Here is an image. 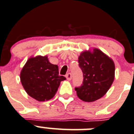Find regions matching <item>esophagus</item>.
<instances>
[{
    "label": "esophagus",
    "mask_w": 134,
    "mask_h": 134,
    "mask_svg": "<svg viewBox=\"0 0 134 134\" xmlns=\"http://www.w3.org/2000/svg\"><path fill=\"white\" fill-rule=\"evenodd\" d=\"M66 77L68 81H70L72 78V75H71V73H68V74L66 75Z\"/></svg>",
    "instance_id": "1"
}]
</instances>
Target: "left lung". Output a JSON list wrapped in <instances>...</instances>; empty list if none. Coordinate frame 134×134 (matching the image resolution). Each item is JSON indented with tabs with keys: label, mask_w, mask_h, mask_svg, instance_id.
I'll return each instance as SVG.
<instances>
[{
	"label": "left lung",
	"mask_w": 134,
	"mask_h": 134,
	"mask_svg": "<svg viewBox=\"0 0 134 134\" xmlns=\"http://www.w3.org/2000/svg\"><path fill=\"white\" fill-rule=\"evenodd\" d=\"M79 66L83 74V84L75 87L77 95L87 102L96 101L106 94L115 78V64L98 49L83 51L79 57Z\"/></svg>",
	"instance_id": "obj_1"
}]
</instances>
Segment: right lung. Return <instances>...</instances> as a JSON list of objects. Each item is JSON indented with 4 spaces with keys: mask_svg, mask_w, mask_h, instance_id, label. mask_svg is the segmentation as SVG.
I'll use <instances>...</instances> for the list:
<instances>
[{
    "mask_svg": "<svg viewBox=\"0 0 134 134\" xmlns=\"http://www.w3.org/2000/svg\"><path fill=\"white\" fill-rule=\"evenodd\" d=\"M26 93L39 102L50 100L56 94L60 83L66 79L59 75V67L49 63L47 56L30 57L20 74Z\"/></svg>",
    "mask_w": 134,
    "mask_h": 134,
    "instance_id": "right-lung-1",
    "label": "right lung"
}]
</instances>
